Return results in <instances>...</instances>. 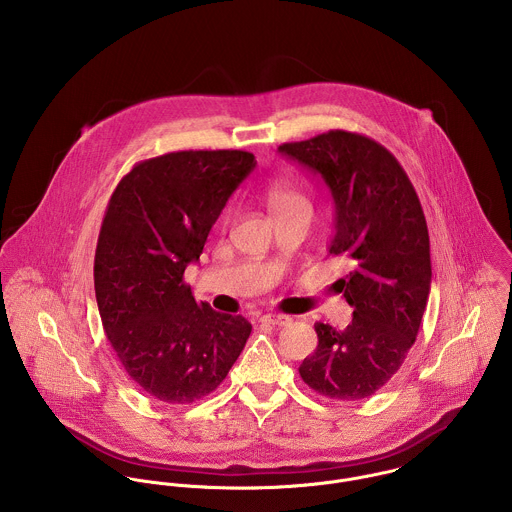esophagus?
<instances>
[{
    "label": "esophagus",
    "mask_w": 512,
    "mask_h": 512,
    "mask_svg": "<svg viewBox=\"0 0 512 512\" xmlns=\"http://www.w3.org/2000/svg\"><path fill=\"white\" fill-rule=\"evenodd\" d=\"M262 324H268V326H288L292 320L288 316H282V314H266L260 318Z\"/></svg>",
    "instance_id": "esophagus-1"
}]
</instances>
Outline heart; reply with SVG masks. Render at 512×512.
<instances>
[{
	"instance_id": "heart-1",
	"label": "heart",
	"mask_w": 512,
	"mask_h": 512,
	"mask_svg": "<svg viewBox=\"0 0 512 512\" xmlns=\"http://www.w3.org/2000/svg\"><path fill=\"white\" fill-rule=\"evenodd\" d=\"M264 200L272 216L282 214L286 210H292L296 206H308V200L304 194H300L288 180L284 178H274L268 182L264 190Z\"/></svg>"
}]
</instances>
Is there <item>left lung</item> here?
<instances>
[{
    "label": "left lung",
    "mask_w": 512,
    "mask_h": 512,
    "mask_svg": "<svg viewBox=\"0 0 512 512\" xmlns=\"http://www.w3.org/2000/svg\"><path fill=\"white\" fill-rule=\"evenodd\" d=\"M278 151L328 184L336 204L330 254L351 268L338 280L351 324L318 322V347L300 375L328 399H365L397 373L427 308L431 256L419 196L399 161L359 133L336 129Z\"/></svg>",
    "instance_id": "obj_1"
}]
</instances>
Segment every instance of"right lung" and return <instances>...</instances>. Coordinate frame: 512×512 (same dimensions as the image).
Listing matches in <instances>:
<instances>
[{
	"label": "right lung",
	"instance_id": "add662e5",
	"mask_svg": "<svg viewBox=\"0 0 512 512\" xmlns=\"http://www.w3.org/2000/svg\"><path fill=\"white\" fill-rule=\"evenodd\" d=\"M254 167L246 151H176L137 163L111 194L95 250L97 306L121 365L159 401L212 393L252 332L246 318L196 304L184 270Z\"/></svg>",
	"mask_w": 512,
	"mask_h": 512
}]
</instances>
